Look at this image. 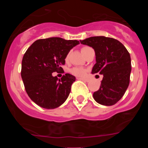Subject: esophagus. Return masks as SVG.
<instances>
[{"instance_id":"esophagus-1","label":"esophagus","mask_w":148,"mask_h":148,"mask_svg":"<svg viewBox=\"0 0 148 148\" xmlns=\"http://www.w3.org/2000/svg\"><path fill=\"white\" fill-rule=\"evenodd\" d=\"M77 79L82 80V81H84V82H89V79H84V78H77Z\"/></svg>"}]
</instances>
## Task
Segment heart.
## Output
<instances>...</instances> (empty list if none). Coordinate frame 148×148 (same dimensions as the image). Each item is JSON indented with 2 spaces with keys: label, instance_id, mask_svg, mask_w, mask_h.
Wrapping results in <instances>:
<instances>
[{
  "label": "heart",
  "instance_id": "1",
  "mask_svg": "<svg viewBox=\"0 0 148 148\" xmlns=\"http://www.w3.org/2000/svg\"><path fill=\"white\" fill-rule=\"evenodd\" d=\"M89 49H90V47H89V46H83V47L82 48L81 51L84 55L85 52L86 51V50ZM68 58H69V54L67 55L66 57V60H67V59H68ZM70 72H71L73 75L76 76V77H82L84 76V74H86V69L83 68V67L76 66V67H73L72 69H71V70H70Z\"/></svg>",
  "mask_w": 148,
  "mask_h": 148
}]
</instances>
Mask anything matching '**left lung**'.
Returning <instances> with one entry per match:
<instances>
[{
	"label": "left lung",
	"mask_w": 148,
	"mask_h": 148,
	"mask_svg": "<svg viewBox=\"0 0 148 148\" xmlns=\"http://www.w3.org/2000/svg\"><path fill=\"white\" fill-rule=\"evenodd\" d=\"M91 46L96 55L92 74H103L99 90L93 97L99 104L111 106L123 97L130 84L131 59L129 52L118 40L105 36H93L80 41Z\"/></svg>",
	"instance_id": "1"
}]
</instances>
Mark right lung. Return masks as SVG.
<instances>
[{
    "label": "right lung",
    "mask_w": 148,
    "mask_h": 148,
    "mask_svg": "<svg viewBox=\"0 0 148 148\" xmlns=\"http://www.w3.org/2000/svg\"><path fill=\"white\" fill-rule=\"evenodd\" d=\"M79 44L77 40L52 37L37 40L27 49L22 59L21 77L33 102L50 110L66 100L75 77L66 74L59 79L52 73L63 70L67 54Z\"/></svg>",
    "instance_id": "1"
}]
</instances>
